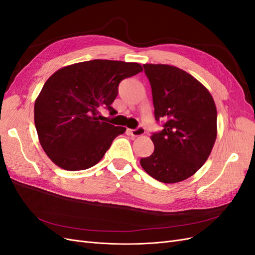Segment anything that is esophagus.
I'll use <instances>...</instances> for the list:
<instances>
[{
  "mask_svg": "<svg viewBox=\"0 0 255 255\" xmlns=\"http://www.w3.org/2000/svg\"><path fill=\"white\" fill-rule=\"evenodd\" d=\"M128 132H129V134L132 135V136H134V137H138V136H142V135L145 133V130H144V128H143L142 127H138L137 128L129 129Z\"/></svg>",
  "mask_w": 255,
  "mask_h": 255,
  "instance_id": "34e87169",
  "label": "esophagus"
}]
</instances>
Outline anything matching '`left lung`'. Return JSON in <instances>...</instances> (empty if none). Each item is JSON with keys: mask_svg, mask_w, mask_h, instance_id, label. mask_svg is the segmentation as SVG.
Returning <instances> with one entry per match:
<instances>
[{"mask_svg": "<svg viewBox=\"0 0 255 255\" xmlns=\"http://www.w3.org/2000/svg\"><path fill=\"white\" fill-rule=\"evenodd\" d=\"M156 122L154 152L140 159L144 171L163 183L195 174L210 156L217 137V110L208 90L194 76L168 65H143Z\"/></svg>", "mask_w": 255, "mask_h": 255, "instance_id": "1", "label": "left lung"}]
</instances>
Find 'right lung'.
Wrapping results in <instances>:
<instances>
[{
    "mask_svg": "<svg viewBox=\"0 0 255 255\" xmlns=\"http://www.w3.org/2000/svg\"><path fill=\"white\" fill-rule=\"evenodd\" d=\"M142 71L137 63L94 59L59 69L45 82L35 102V127L44 152L69 171L98 164L126 128L100 121L110 113L122 80Z\"/></svg>",
    "mask_w": 255,
    "mask_h": 255,
    "instance_id": "obj_1",
    "label": "right lung"
}]
</instances>
